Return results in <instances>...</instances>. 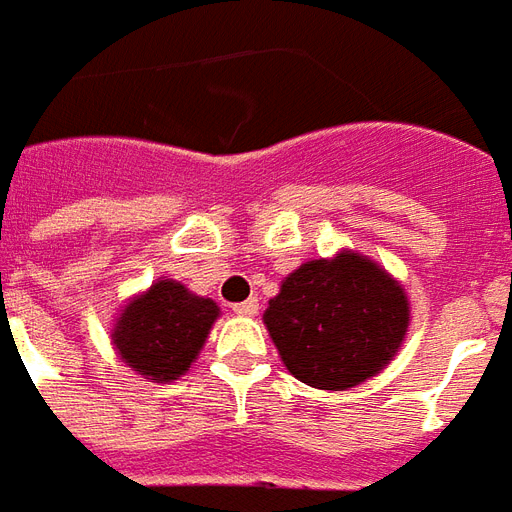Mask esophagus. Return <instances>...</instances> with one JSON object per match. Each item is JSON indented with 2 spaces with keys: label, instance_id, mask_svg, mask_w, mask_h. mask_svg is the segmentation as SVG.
<instances>
[{
  "label": "esophagus",
  "instance_id": "esophagus-1",
  "mask_svg": "<svg viewBox=\"0 0 512 512\" xmlns=\"http://www.w3.org/2000/svg\"><path fill=\"white\" fill-rule=\"evenodd\" d=\"M257 309H260L257 298H249V301H241V304L233 306V312H236L238 317H255Z\"/></svg>",
  "mask_w": 512,
  "mask_h": 512
}]
</instances>
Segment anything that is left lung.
Wrapping results in <instances>:
<instances>
[{"instance_id":"obj_1","label":"left lung","mask_w":512,"mask_h":512,"mask_svg":"<svg viewBox=\"0 0 512 512\" xmlns=\"http://www.w3.org/2000/svg\"><path fill=\"white\" fill-rule=\"evenodd\" d=\"M263 323L295 380L347 391L393 361L410 325V304L385 268L358 252H339L285 276Z\"/></svg>"}]
</instances>
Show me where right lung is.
Masks as SVG:
<instances>
[{"label":"right lung","mask_w":512,"mask_h":512,"mask_svg":"<svg viewBox=\"0 0 512 512\" xmlns=\"http://www.w3.org/2000/svg\"><path fill=\"white\" fill-rule=\"evenodd\" d=\"M219 306L189 293L173 279H160L124 306L113 325V347L132 372L170 382L187 372L206 344Z\"/></svg>","instance_id":"right-lung-1"}]
</instances>
